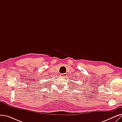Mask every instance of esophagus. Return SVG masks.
<instances>
[{"label": "esophagus", "mask_w": 122, "mask_h": 122, "mask_svg": "<svg viewBox=\"0 0 122 122\" xmlns=\"http://www.w3.org/2000/svg\"><path fill=\"white\" fill-rule=\"evenodd\" d=\"M60 76H62V77H66L67 76V74L66 73H64V74H60Z\"/></svg>", "instance_id": "1"}]
</instances>
